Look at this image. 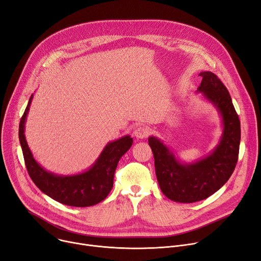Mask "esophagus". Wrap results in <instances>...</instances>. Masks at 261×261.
<instances>
[{"label": "esophagus", "instance_id": "esophagus-1", "mask_svg": "<svg viewBox=\"0 0 261 261\" xmlns=\"http://www.w3.org/2000/svg\"><path fill=\"white\" fill-rule=\"evenodd\" d=\"M134 136L136 138H140V140H143V138H146L149 134V129L147 127H138L134 130L133 132Z\"/></svg>", "mask_w": 261, "mask_h": 261}]
</instances>
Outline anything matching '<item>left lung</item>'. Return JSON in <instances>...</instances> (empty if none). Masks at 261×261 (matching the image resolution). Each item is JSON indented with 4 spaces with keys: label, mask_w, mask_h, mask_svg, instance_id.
Returning <instances> with one entry per match:
<instances>
[{
    "label": "left lung",
    "mask_w": 261,
    "mask_h": 261,
    "mask_svg": "<svg viewBox=\"0 0 261 261\" xmlns=\"http://www.w3.org/2000/svg\"><path fill=\"white\" fill-rule=\"evenodd\" d=\"M199 76L202 80L196 92L212 103L221 119L222 131L216 147L203 158L185 163L159 137L148 138L162 192L182 203L205 199L218 191L232 175L239 152L240 121L229 91L214 73L203 71Z\"/></svg>",
    "instance_id": "1"
}]
</instances>
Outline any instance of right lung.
Segmentation results:
<instances>
[{
    "mask_svg": "<svg viewBox=\"0 0 261 261\" xmlns=\"http://www.w3.org/2000/svg\"><path fill=\"white\" fill-rule=\"evenodd\" d=\"M33 94L21 118L19 138L27 171L32 181L45 193L63 204L70 206H90L105 199L113 187L114 172L117 164L132 146L130 135L109 142L102 149L96 161L84 172L71 175L56 174L47 171L33 158L25 136V124Z\"/></svg>",
    "mask_w": 261,
    "mask_h": 261,
    "instance_id": "1",
    "label": "right lung"
}]
</instances>
